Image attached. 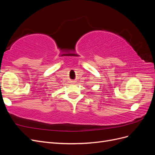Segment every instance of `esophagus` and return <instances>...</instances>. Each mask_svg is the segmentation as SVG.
<instances>
[{
	"instance_id": "34e87169",
	"label": "esophagus",
	"mask_w": 155,
	"mask_h": 155,
	"mask_svg": "<svg viewBox=\"0 0 155 155\" xmlns=\"http://www.w3.org/2000/svg\"><path fill=\"white\" fill-rule=\"evenodd\" d=\"M72 83H74V81H72Z\"/></svg>"
}]
</instances>
